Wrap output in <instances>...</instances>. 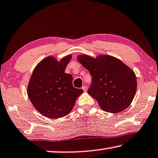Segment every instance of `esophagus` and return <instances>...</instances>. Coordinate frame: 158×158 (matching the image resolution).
Instances as JSON below:
<instances>
[{"label": "esophagus", "mask_w": 158, "mask_h": 158, "mask_svg": "<svg viewBox=\"0 0 158 158\" xmlns=\"http://www.w3.org/2000/svg\"><path fill=\"white\" fill-rule=\"evenodd\" d=\"M82 89H83L84 92H86V91H87V87L86 86H85V85H84V86H82Z\"/></svg>", "instance_id": "1"}]
</instances>
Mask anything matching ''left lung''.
I'll list each match as a JSON object with an SVG mask.
<instances>
[{"mask_svg": "<svg viewBox=\"0 0 158 158\" xmlns=\"http://www.w3.org/2000/svg\"><path fill=\"white\" fill-rule=\"evenodd\" d=\"M92 76L87 93L95 99L102 110L118 113L131 104L137 89L134 71L117 58L102 54L94 58L81 54L77 56Z\"/></svg>", "mask_w": 158, "mask_h": 158, "instance_id": "8db88e82", "label": "left lung"}]
</instances>
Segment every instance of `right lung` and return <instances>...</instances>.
Masks as SVG:
<instances>
[{"mask_svg": "<svg viewBox=\"0 0 158 158\" xmlns=\"http://www.w3.org/2000/svg\"><path fill=\"white\" fill-rule=\"evenodd\" d=\"M72 58L69 54L58 60L53 56L36 65L27 85L31 103L41 114L49 118H61L71 112L83 93L73 85V76L65 73Z\"/></svg>", "mask_w": 158, "mask_h": 158, "instance_id": "right-lung-1", "label": "right lung"}]
</instances>
